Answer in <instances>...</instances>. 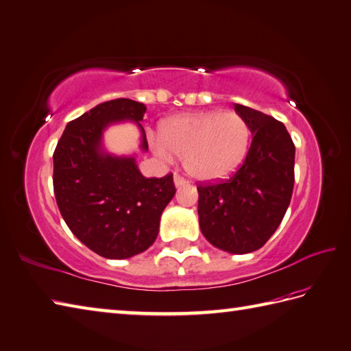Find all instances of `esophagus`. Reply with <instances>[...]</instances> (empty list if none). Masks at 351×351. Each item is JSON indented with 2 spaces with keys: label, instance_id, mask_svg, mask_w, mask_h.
Masks as SVG:
<instances>
[{
  "label": "esophagus",
  "instance_id": "obj_1",
  "mask_svg": "<svg viewBox=\"0 0 351 351\" xmlns=\"http://www.w3.org/2000/svg\"><path fill=\"white\" fill-rule=\"evenodd\" d=\"M186 184H187V182L182 176H178V174L174 176V186L176 187H182V186H186Z\"/></svg>",
  "mask_w": 351,
  "mask_h": 351
}]
</instances>
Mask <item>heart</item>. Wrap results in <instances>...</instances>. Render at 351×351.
Here are the masks:
<instances>
[{
	"instance_id": "obj_1",
	"label": "heart",
	"mask_w": 351,
	"mask_h": 351,
	"mask_svg": "<svg viewBox=\"0 0 351 351\" xmlns=\"http://www.w3.org/2000/svg\"><path fill=\"white\" fill-rule=\"evenodd\" d=\"M160 137L152 138L158 156L171 160L183 156L189 176L201 182H215L236 171L250 147L251 131L239 113L196 112L165 119Z\"/></svg>"
}]
</instances>
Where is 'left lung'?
Segmentation results:
<instances>
[{
    "mask_svg": "<svg viewBox=\"0 0 351 351\" xmlns=\"http://www.w3.org/2000/svg\"><path fill=\"white\" fill-rule=\"evenodd\" d=\"M252 134L248 154L229 180L197 186L199 227L215 248L230 254L260 250L276 232L293 189L295 146L282 122L234 105Z\"/></svg>",
    "mask_w": 351,
    "mask_h": 351,
    "instance_id": "8db88e82",
    "label": "left lung"
}]
</instances>
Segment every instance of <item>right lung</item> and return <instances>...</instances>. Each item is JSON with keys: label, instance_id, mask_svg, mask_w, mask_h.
<instances>
[{"label": "right lung", "instance_id": "obj_1", "mask_svg": "<svg viewBox=\"0 0 351 351\" xmlns=\"http://www.w3.org/2000/svg\"><path fill=\"white\" fill-rule=\"evenodd\" d=\"M146 106L130 99L100 103L66 125L54 150L53 186L58 206L71 232L91 251L124 260L146 251L156 239L162 211L176 195L173 174L147 178L136 155H113L103 132L121 122L140 130Z\"/></svg>", "mask_w": 351, "mask_h": 351}]
</instances>
